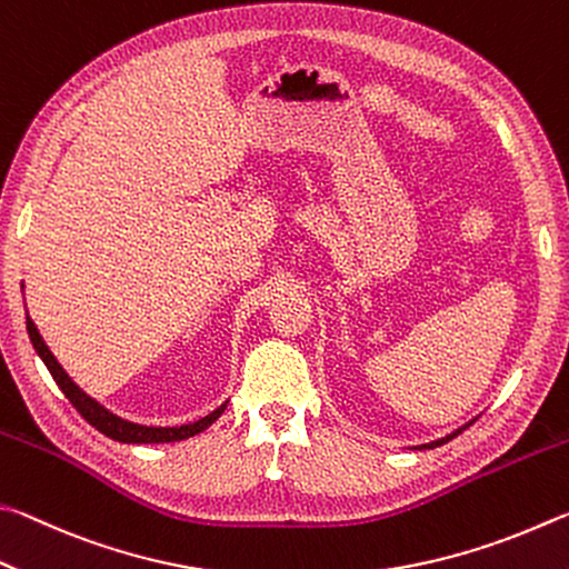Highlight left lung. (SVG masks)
<instances>
[{
  "instance_id": "left-lung-1",
  "label": "left lung",
  "mask_w": 569,
  "mask_h": 569,
  "mask_svg": "<svg viewBox=\"0 0 569 569\" xmlns=\"http://www.w3.org/2000/svg\"><path fill=\"white\" fill-rule=\"evenodd\" d=\"M467 427V425H465ZM465 427H462V430H465ZM462 430H457V432H452L450 437H442V440H437V442H430V445H422V450H432V447H440V445H445V442H450L452 440V437H457V435H460Z\"/></svg>"
}]
</instances>
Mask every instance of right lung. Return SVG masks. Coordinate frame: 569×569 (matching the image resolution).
<instances>
[{
  "label": "right lung",
  "instance_id": "1",
  "mask_svg": "<svg viewBox=\"0 0 569 569\" xmlns=\"http://www.w3.org/2000/svg\"><path fill=\"white\" fill-rule=\"evenodd\" d=\"M27 332H29V340H32L37 355L42 357V362L47 365V370L52 372L54 382L62 387V392L67 395V400L74 405V410L84 417V420L97 427L99 432L112 437L117 442H129V445H154V442H179V440H187V437H194L202 430H207L209 425H212L219 415L224 412V407H217L214 412H209L202 420H197L192 425H182V427H144V425H134V422H127L122 417L112 415L109 410H104L102 405L94 402L92 397L84 395L79 387L69 380V375L62 370V365L54 360V355L49 352V347L44 345L42 337H39L34 322L29 320L27 315Z\"/></svg>",
  "mask_w": 569,
  "mask_h": 569
}]
</instances>
